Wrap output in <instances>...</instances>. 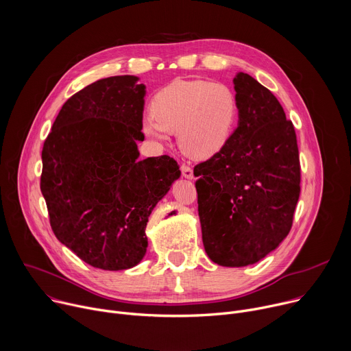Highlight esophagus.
I'll return each instance as SVG.
<instances>
[{
    "label": "esophagus",
    "instance_id": "esophagus-1",
    "mask_svg": "<svg viewBox=\"0 0 351 351\" xmlns=\"http://www.w3.org/2000/svg\"><path fill=\"white\" fill-rule=\"evenodd\" d=\"M180 171H182V175H183L184 178H187V179H191V178H193V169H191L189 165L183 164V165L180 167Z\"/></svg>",
    "mask_w": 351,
    "mask_h": 351
}]
</instances>
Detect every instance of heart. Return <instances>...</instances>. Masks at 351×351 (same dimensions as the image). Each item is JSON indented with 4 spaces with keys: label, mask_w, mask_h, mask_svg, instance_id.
<instances>
[{
    "label": "heart",
    "mask_w": 351,
    "mask_h": 351,
    "mask_svg": "<svg viewBox=\"0 0 351 351\" xmlns=\"http://www.w3.org/2000/svg\"><path fill=\"white\" fill-rule=\"evenodd\" d=\"M153 114L143 119L144 133L167 141L178 132L183 152L193 158H208L228 143L236 118L237 101L223 83L175 80L153 98Z\"/></svg>",
    "instance_id": "obj_1"
}]
</instances>
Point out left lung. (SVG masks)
<instances>
[{"label": "left lung", "instance_id": "8db88e82", "mask_svg": "<svg viewBox=\"0 0 351 351\" xmlns=\"http://www.w3.org/2000/svg\"><path fill=\"white\" fill-rule=\"evenodd\" d=\"M239 125L194 167L206 253L222 267L264 258L289 234L300 197V157L278 98L247 73L234 77Z\"/></svg>", "mask_w": 351, "mask_h": 351}]
</instances>
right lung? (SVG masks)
Masks as SVG:
<instances>
[{
  "label": "right lung",
  "instance_id": "add662e5",
  "mask_svg": "<svg viewBox=\"0 0 351 351\" xmlns=\"http://www.w3.org/2000/svg\"><path fill=\"white\" fill-rule=\"evenodd\" d=\"M137 80L111 76L73 94L41 152L40 189L54 234L106 271L143 260L148 217L180 176L169 156L138 160L145 86Z\"/></svg>",
  "mask_w": 351,
  "mask_h": 351
}]
</instances>
